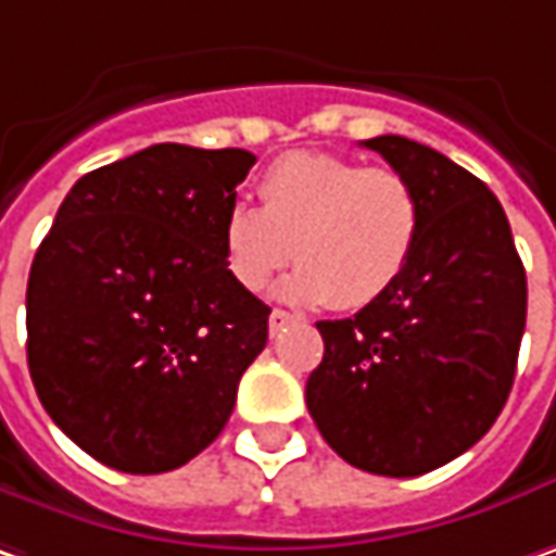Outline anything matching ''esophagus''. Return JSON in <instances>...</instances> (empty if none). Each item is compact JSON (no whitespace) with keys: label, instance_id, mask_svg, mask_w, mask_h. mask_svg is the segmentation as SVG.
I'll use <instances>...</instances> for the list:
<instances>
[{"label":"esophagus","instance_id":"esophagus-1","mask_svg":"<svg viewBox=\"0 0 556 556\" xmlns=\"http://www.w3.org/2000/svg\"><path fill=\"white\" fill-rule=\"evenodd\" d=\"M292 320H295V314H289V311H279V307L270 311V336H279Z\"/></svg>","mask_w":556,"mask_h":556}]
</instances>
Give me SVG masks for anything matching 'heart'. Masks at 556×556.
<instances>
[{
    "instance_id": "obj_1",
    "label": "heart",
    "mask_w": 556,
    "mask_h": 556,
    "mask_svg": "<svg viewBox=\"0 0 556 556\" xmlns=\"http://www.w3.org/2000/svg\"><path fill=\"white\" fill-rule=\"evenodd\" d=\"M257 195L261 207L236 202L220 217L224 267L245 292H261L295 257L302 267L279 286L286 302L332 299L357 311L404 277L420 245V192L395 167L289 152L261 174Z\"/></svg>"
}]
</instances>
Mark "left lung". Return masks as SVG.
Listing matches in <instances>:
<instances>
[{"instance_id":"left-lung-1","label":"left lung","mask_w":556,"mask_h":556,"mask_svg":"<svg viewBox=\"0 0 556 556\" xmlns=\"http://www.w3.org/2000/svg\"><path fill=\"white\" fill-rule=\"evenodd\" d=\"M417 186L422 232L404 277L345 320H320L307 410L357 470L422 476L470 451L510 395L526 270L495 192L404 136L364 139Z\"/></svg>"}]
</instances>
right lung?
I'll list each match as a JSON object with an SVG mask.
<instances>
[{"mask_svg": "<svg viewBox=\"0 0 556 556\" xmlns=\"http://www.w3.org/2000/svg\"><path fill=\"white\" fill-rule=\"evenodd\" d=\"M245 149L149 146L74 182L27 279L46 414L111 470H177L227 426L270 307L224 267Z\"/></svg>", "mask_w": 556, "mask_h": 556, "instance_id": "right-lung-1", "label": "right lung"}]
</instances>
